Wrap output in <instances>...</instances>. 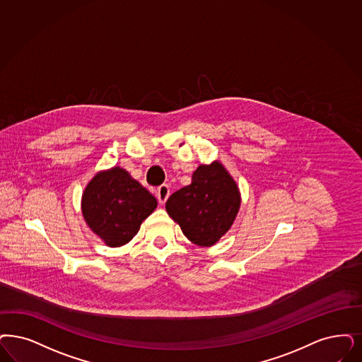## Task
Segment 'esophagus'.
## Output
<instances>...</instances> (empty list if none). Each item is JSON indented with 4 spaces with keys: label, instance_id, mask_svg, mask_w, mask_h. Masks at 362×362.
<instances>
[{
    "label": "esophagus",
    "instance_id": "1",
    "mask_svg": "<svg viewBox=\"0 0 362 362\" xmlns=\"http://www.w3.org/2000/svg\"><path fill=\"white\" fill-rule=\"evenodd\" d=\"M169 194H170V187H168L166 184H163L157 189V199H158L160 204H165L168 197H169Z\"/></svg>",
    "mask_w": 362,
    "mask_h": 362
}]
</instances>
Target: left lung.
<instances>
[{
    "mask_svg": "<svg viewBox=\"0 0 362 362\" xmlns=\"http://www.w3.org/2000/svg\"><path fill=\"white\" fill-rule=\"evenodd\" d=\"M166 211L189 240L214 245L233 224L240 208L236 182L220 162L200 165L187 187L166 201Z\"/></svg>",
    "mask_w": 362,
    "mask_h": 362,
    "instance_id": "left-lung-1",
    "label": "left lung"
}]
</instances>
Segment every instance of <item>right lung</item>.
Here are the masks:
<instances>
[{"label":"right lung","instance_id":"right-lung-1","mask_svg":"<svg viewBox=\"0 0 362 362\" xmlns=\"http://www.w3.org/2000/svg\"><path fill=\"white\" fill-rule=\"evenodd\" d=\"M156 208V197L121 168L95 175L81 199L86 223L110 247L132 240Z\"/></svg>","mask_w":362,"mask_h":362}]
</instances>
